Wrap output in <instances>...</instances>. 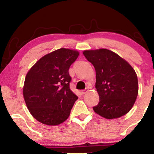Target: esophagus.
<instances>
[{
  "mask_svg": "<svg viewBox=\"0 0 154 154\" xmlns=\"http://www.w3.org/2000/svg\"><path fill=\"white\" fill-rule=\"evenodd\" d=\"M88 91H89V90H88V88H85V89L82 91V94H85V93H87Z\"/></svg>",
  "mask_w": 154,
  "mask_h": 154,
  "instance_id": "1",
  "label": "esophagus"
}]
</instances>
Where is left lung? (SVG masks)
Returning a JSON list of instances; mask_svg holds the SVG:
<instances>
[{
  "mask_svg": "<svg viewBox=\"0 0 154 154\" xmlns=\"http://www.w3.org/2000/svg\"><path fill=\"white\" fill-rule=\"evenodd\" d=\"M83 54L96 73L99 103L93 110L109 119L125 115L133 106L138 93L135 70L128 61L108 49L85 51Z\"/></svg>",
  "mask_w": 154,
  "mask_h": 154,
  "instance_id": "obj_1",
  "label": "left lung"
}]
</instances>
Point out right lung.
<instances>
[{
    "instance_id": "obj_1",
    "label": "right lung",
    "mask_w": 154,
    "mask_h": 154,
    "mask_svg": "<svg viewBox=\"0 0 154 154\" xmlns=\"http://www.w3.org/2000/svg\"><path fill=\"white\" fill-rule=\"evenodd\" d=\"M79 56L77 51L60 48L38 60L26 74L23 95L35 119L58 125L69 116L78 97L70 90L69 69Z\"/></svg>"
}]
</instances>
